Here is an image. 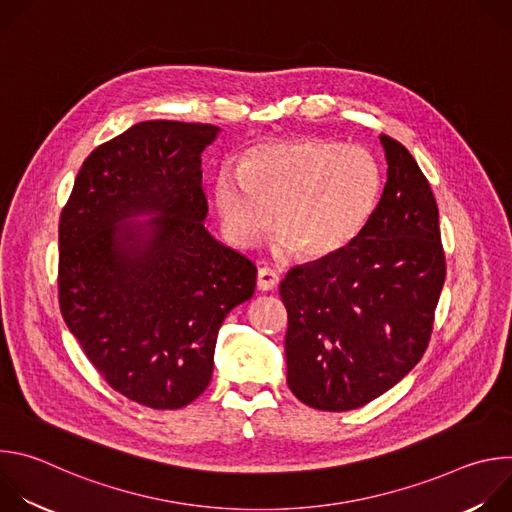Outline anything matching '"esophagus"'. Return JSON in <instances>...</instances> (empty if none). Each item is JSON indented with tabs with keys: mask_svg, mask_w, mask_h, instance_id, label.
<instances>
[{
	"mask_svg": "<svg viewBox=\"0 0 512 512\" xmlns=\"http://www.w3.org/2000/svg\"><path fill=\"white\" fill-rule=\"evenodd\" d=\"M279 285V275L269 269V267H261L257 271V289L259 291H273Z\"/></svg>",
	"mask_w": 512,
	"mask_h": 512,
	"instance_id": "esophagus-1",
	"label": "esophagus"
}]
</instances>
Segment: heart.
I'll use <instances>...</instances> for the list:
<instances>
[{
    "label": "heart",
    "mask_w": 512,
    "mask_h": 512,
    "mask_svg": "<svg viewBox=\"0 0 512 512\" xmlns=\"http://www.w3.org/2000/svg\"><path fill=\"white\" fill-rule=\"evenodd\" d=\"M379 194L381 170L369 150L318 137L259 143L239 170H218L210 190L235 247H253L275 214L279 247L310 261L344 251L369 225Z\"/></svg>",
    "instance_id": "b5f03b06"
}]
</instances>
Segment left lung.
Returning a JSON list of instances; mask_svg holds the SVG:
<instances>
[{"instance_id": "left-lung-1", "label": "left lung", "mask_w": 512, "mask_h": 512, "mask_svg": "<svg viewBox=\"0 0 512 512\" xmlns=\"http://www.w3.org/2000/svg\"><path fill=\"white\" fill-rule=\"evenodd\" d=\"M379 141L387 182L369 225L344 251L294 267L279 285L287 385L322 411L358 409L409 375L446 279L429 182L399 141Z\"/></svg>"}]
</instances>
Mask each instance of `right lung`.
<instances>
[{
  "label": "right lung",
  "instance_id": "add662e5",
  "mask_svg": "<svg viewBox=\"0 0 512 512\" xmlns=\"http://www.w3.org/2000/svg\"><path fill=\"white\" fill-rule=\"evenodd\" d=\"M218 133L129 127L85 160L60 214L62 318L105 381L152 409L202 395L218 330L255 291V265L204 227L200 156Z\"/></svg>",
  "mask_w": 512,
  "mask_h": 512
}]
</instances>
